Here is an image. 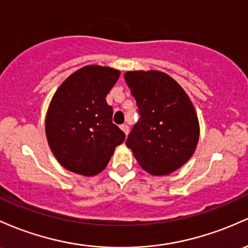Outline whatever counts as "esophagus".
<instances>
[{
    "label": "esophagus",
    "instance_id": "obj_1",
    "mask_svg": "<svg viewBox=\"0 0 248 248\" xmlns=\"http://www.w3.org/2000/svg\"><path fill=\"white\" fill-rule=\"evenodd\" d=\"M121 129L124 130V134H126V135H128V133H129V127H128V124H122V126H121Z\"/></svg>",
    "mask_w": 248,
    "mask_h": 248
}]
</instances>
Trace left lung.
<instances>
[{
    "instance_id": "left-lung-1",
    "label": "left lung",
    "mask_w": 248,
    "mask_h": 248,
    "mask_svg": "<svg viewBox=\"0 0 248 248\" xmlns=\"http://www.w3.org/2000/svg\"><path fill=\"white\" fill-rule=\"evenodd\" d=\"M124 80L141 116L126 146L147 173L175 172L192 157L199 141V120L188 95L160 70L126 72Z\"/></svg>"
}]
</instances>
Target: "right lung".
I'll return each mask as SVG.
<instances>
[{"label":"right lung","instance_id":"add662e5","mask_svg":"<svg viewBox=\"0 0 248 248\" xmlns=\"http://www.w3.org/2000/svg\"><path fill=\"white\" fill-rule=\"evenodd\" d=\"M120 70L84 66L69 75L55 92L46 115V137L62 167L83 176L101 173L124 133L111 121L106 96Z\"/></svg>","mask_w":248,"mask_h":248}]
</instances>
